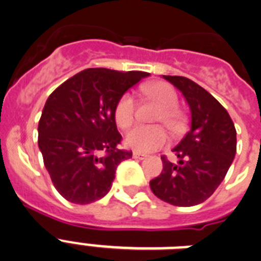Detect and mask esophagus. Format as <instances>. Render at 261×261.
Wrapping results in <instances>:
<instances>
[{
	"label": "esophagus",
	"mask_w": 261,
	"mask_h": 261,
	"mask_svg": "<svg viewBox=\"0 0 261 261\" xmlns=\"http://www.w3.org/2000/svg\"><path fill=\"white\" fill-rule=\"evenodd\" d=\"M133 158L137 159V161H142V159L146 158V155H145V154H141V153H137V151H135V153H133Z\"/></svg>",
	"instance_id": "34e87169"
}]
</instances>
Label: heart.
I'll return each instance as SVG.
<instances>
[{
    "instance_id": "obj_1",
    "label": "heart",
    "mask_w": 261,
    "mask_h": 261,
    "mask_svg": "<svg viewBox=\"0 0 261 261\" xmlns=\"http://www.w3.org/2000/svg\"><path fill=\"white\" fill-rule=\"evenodd\" d=\"M144 91L149 98H153L162 106L159 121H163L170 128H176L180 123V112L175 107L177 103L175 90L165 82H156L145 87ZM135 112L136 102L133 95L130 93L123 94L115 106V121L120 128H129L135 120ZM167 141V132L161 125H136L125 136V144L133 150L141 153L156 150Z\"/></svg>"
}]
</instances>
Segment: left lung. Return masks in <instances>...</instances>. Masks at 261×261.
<instances>
[{"label": "left lung", "mask_w": 261, "mask_h": 261, "mask_svg": "<svg viewBox=\"0 0 261 261\" xmlns=\"http://www.w3.org/2000/svg\"><path fill=\"white\" fill-rule=\"evenodd\" d=\"M186 99L191 129L172 149L177 163L162 156L163 170L150 180L158 199L175 206L204 202L218 188L237 153V130L229 112L201 86L180 75H162Z\"/></svg>", "instance_id": "left-lung-1"}]
</instances>
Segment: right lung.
Wrapping results in <instances>:
<instances>
[{
    "label": "right lung",
    "mask_w": 261,
    "mask_h": 261,
    "mask_svg": "<svg viewBox=\"0 0 261 261\" xmlns=\"http://www.w3.org/2000/svg\"><path fill=\"white\" fill-rule=\"evenodd\" d=\"M145 71L85 69L60 85L45 102L38 126L44 166L60 195L90 204L110 192L120 163L132 151L120 150L114 111L117 100Z\"/></svg>",
    "instance_id": "right-lung-1"
}]
</instances>
